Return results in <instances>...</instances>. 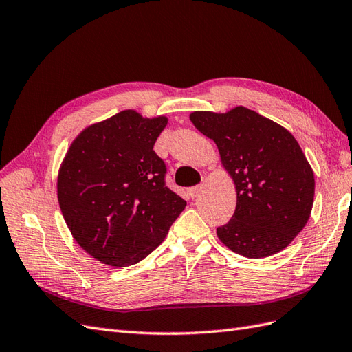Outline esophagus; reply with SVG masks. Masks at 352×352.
<instances>
[{
  "label": "esophagus",
  "mask_w": 352,
  "mask_h": 352,
  "mask_svg": "<svg viewBox=\"0 0 352 352\" xmlns=\"http://www.w3.org/2000/svg\"><path fill=\"white\" fill-rule=\"evenodd\" d=\"M201 189H202V186H201V185L189 188V189H188L189 197H190V198H195V197H198V195H199V192H201Z\"/></svg>",
  "instance_id": "obj_1"
}]
</instances>
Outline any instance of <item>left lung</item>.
Masks as SVG:
<instances>
[{
	"label": "left lung",
	"mask_w": 352,
	"mask_h": 352,
	"mask_svg": "<svg viewBox=\"0 0 352 352\" xmlns=\"http://www.w3.org/2000/svg\"><path fill=\"white\" fill-rule=\"evenodd\" d=\"M197 129L216 142L236 189V208L219 239L248 258H264L289 245L307 225L314 173L294 135L242 105L226 113L194 111Z\"/></svg>",
	"instance_id": "obj_1"
}]
</instances>
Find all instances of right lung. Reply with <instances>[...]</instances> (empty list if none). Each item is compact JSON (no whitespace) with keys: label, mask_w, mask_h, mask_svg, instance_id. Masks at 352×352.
<instances>
[{"label":"right lung","mask_w":352,"mask_h":352,"mask_svg":"<svg viewBox=\"0 0 352 352\" xmlns=\"http://www.w3.org/2000/svg\"><path fill=\"white\" fill-rule=\"evenodd\" d=\"M167 122L120 111L83 129L63 160V217L80 248L102 264L126 267L144 260L186 207L166 186V164L154 151Z\"/></svg>","instance_id":"add662e5"}]
</instances>
